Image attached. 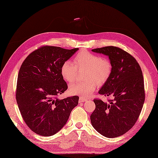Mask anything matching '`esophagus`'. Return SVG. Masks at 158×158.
I'll list each match as a JSON object with an SVG mask.
<instances>
[{
	"instance_id": "34e87169",
	"label": "esophagus",
	"mask_w": 158,
	"mask_h": 158,
	"mask_svg": "<svg viewBox=\"0 0 158 158\" xmlns=\"http://www.w3.org/2000/svg\"><path fill=\"white\" fill-rule=\"evenodd\" d=\"M87 99H85V98H82V97H81V98H79V102H80V103H83V102H85Z\"/></svg>"
}]
</instances>
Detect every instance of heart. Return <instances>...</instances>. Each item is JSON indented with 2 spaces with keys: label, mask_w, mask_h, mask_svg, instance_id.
<instances>
[{
  "label": "heart",
  "mask_w": 158,
  "mask_h": 158,
  "mask_svg": "<svg viewBox=\"0 0 158 158\" xmlns=\"http://www.w3.org/2000/svg\"><path fill=\"white\" fill-rule=\"evenodd\" d=\"M79 69H86L85 82L75 81L69 85V89L73 95L88 98L95 90L97 85L101 86L107 82L112 72V64L107 59L83 51L74 57V63L66 60L60 67L63 78L68 82L74 81Z\"/></svg>",
  "instance_id": "1"
}]
</instances>
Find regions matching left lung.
<instances>
[{
    "label": "left lung",
    "mask_w": 158,
    "mask_h": 158,
    "mask_svg": "<svg viewBox=\"0 0 158 158\" xmlns=\"http://www.w3.org/2000/svg\"><path fill=\"white\" fill-rule=\"evenodd\" d=\"M91 51L108 56L112 64L111 76L99 94L113 99L109 103L94 100L91 125L100 134L114 138L128 131L140 115L145 101L142 71L135 59L120 48L110 46Z\"/></svg>",
    "instance_id": "left-lung-1"
}]
</instances>
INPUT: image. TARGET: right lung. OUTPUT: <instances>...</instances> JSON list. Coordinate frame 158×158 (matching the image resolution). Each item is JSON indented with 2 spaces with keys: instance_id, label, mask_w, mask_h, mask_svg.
I'll list each match as a JSON object with an SVG mask.
<instances>
[{
  "instance_id": "1",
  "label": "right lung",
  "mask_w": 158,
  "mask_h": 158,
  "mask_svg": "<svg viewBox=\"0 0 158 158\" xmlns=\"http://www.w3.org/2000/svg\"><path fill=\"white\" fill-rule=\"evenodd\" d=\"M78 50L44 46L31 52L20 68L18 107L27 126L38 135L51 136L60 131L78 105V96L57 98L67 89L60 67Z\"/></svg>"
}]
</instances>
